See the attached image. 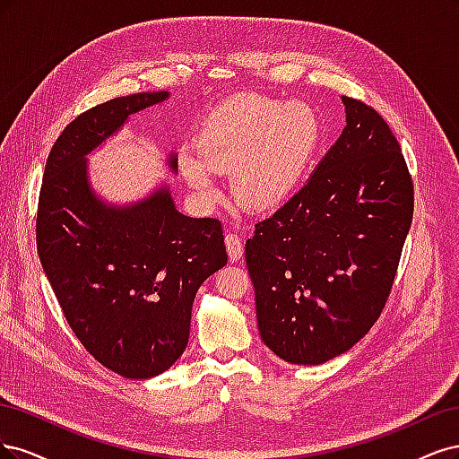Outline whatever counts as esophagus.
<instances>
[{"label": "esophagus", "instance_id": "34e87169", "mask_svg": "<svg viewBox=\"0 0 459 459\" xmlns=\"http://www.w3.org/2000/svg\"><path fill=\"white\" fill-rule=\"evenodd\" d=\"M225 246H227L229 259H230L232 263H236V261H238V259L242 257V254H244V244H242V240L238 238V236H236V234H227V236H225Z\"/></svg>", "mask_w": 459, "mask_h": 459}]
</instances>
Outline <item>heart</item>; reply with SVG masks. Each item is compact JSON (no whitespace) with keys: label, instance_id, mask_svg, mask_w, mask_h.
I'll return each instance as SVG.
<instances>
[{"label":"heart","instance_id":"heart-1","mask_svg":"<svg viewBox=\"0 0 459 459\" xmlns=\"http://www.w3.org/2000/svg\"><path fill=\"white\" fill-rule=\"evenodd\" d=\"M320 139L318 114L307 102L234 95L205 117L198 154L183 151L179 166L202 202L217 198L219 171L230 173L232 196L244 210L271 212L299 188Z\"/></svg>","mask_w":459,"mask_h":459}]
</instances>
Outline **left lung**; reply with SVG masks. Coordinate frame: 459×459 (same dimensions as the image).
I'll return each mask as SVG.
<instances>
[{
    "label": "left lung",
    "instance_id": "left-lung-1",
    "mask_svg": "<svg viewBox=\"0 0 459 459\" xmlns=\"http://www.w3.org/2000/svg\"><path fill=\"white\" fill-rule=\"evenodd\" d=\"M342 100V135L246 242L261 339L290 364H324L368 333L411 225L413 185L393 131L372 107Z\"/></svg>",
    "mask_w": 459,
    "mask_h": 459
}]
</instances>
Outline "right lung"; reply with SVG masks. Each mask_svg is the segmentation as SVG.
I'll list each match as a JSON object with an SVG mask.
<instances>
[{"mask_svg": "<svg viewBox=\"0 0 459 459\" xmlns=\"http://www.w3.org/2000/svg\"><path fill=\"white\" fill-rule=\"evenodd\" d=\"M168 99L117 97L78 116L55 141L39 190L38 254L58 305L93 359L129 379L160 376L181 357L196 291L227 264L219 221L183 215L168 185L122 205L91 186L87 154ZM168 168L177 173L175 152Z\"/></svg>", "mask_w": 459, "mask_h": 459, "instance_id": "right-lung-1", "label": "right lung"}]
</instances>
